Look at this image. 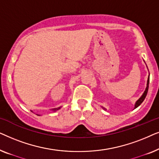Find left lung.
Segmentation results:
<instances>
[{
	"label": "left lung",
	"mask_w": 159,
	"mask_h": 159,
	"mask_svg": "<svg viewBox=\"0 0 159 159\" xmlns=\"http://www.w3.org/2000/svg\"><path fill=\"white\" fill-rule=\"evenodd\" d=\"M149 80H150V75L148 76V81H147V87L146 88H145V90L144 91V93H143V94L142 95V96H141L140 98H139L138 101H136L135 104H134V108H136L137 107H138L140 105L141 103H143V101H144L145 97H146L147 95V93H148V84H149ZM104 109H106V108H104Z\"/></svg>",
	"instance_id": "1"
}]
</instances>
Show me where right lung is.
<instances>
[{
  "label": "right lung",
  "mask_w": 159,
  "mask_h": 159,
  "mask_svg": "<svg viewBox=\"0 0 159 159\" xmlns=\"http://www.w3.org/2000/svg\"><path fill=\"white\" fill-rule=\"evenodd\" d=\"M60 108H61V107L56 108H53V109H52V111H57V110H58V109H60Z\"/></svg>",
  "instance_id": "right-lung-1"
}]
</instances>
